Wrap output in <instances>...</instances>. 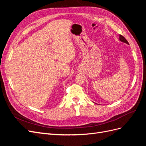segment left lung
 Masks as SVG:
<instances>
[{"mask_svg": "<svg viewBox=\"0 0 146 146\" xmlns=\"http://www.w3.org/2000/svg\"><path fill=\"white\" fill-rule=\"evenodd\" d=\"M119 40H120L121 42H124V43H125V44H127L129 45V42H127V40L125 39V37H124V36H122V35H119Z\"/></svg>", "mask_w": 146, "mask_h": 146, "instance_id": "obj_1", "label": "left lung"}]
</instances>
